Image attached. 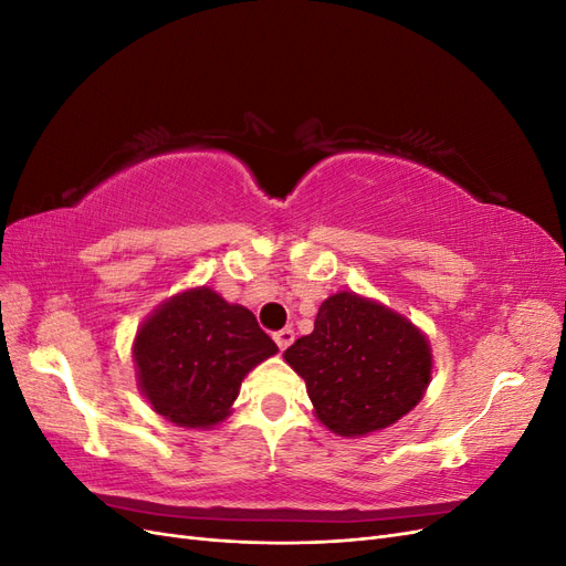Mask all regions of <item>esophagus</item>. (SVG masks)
<instances>
[{
	"label": "esophagus",
	"instance_id": "34e87169",
	"mask_svg": "<svg viewBox=\"0 0 566 566\" xmlns=\"http://www.w3.org/2000/svg\"><path fill=\"white\" fill-rule=\"evenodd\" d=\"M273 339H276L279 349H287L295 342V331L293 328H283L279 333H273Z\"/></svg>",
	"mask_w": 566,
	"mask_h": 566
}]
</instances>
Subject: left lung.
<instances>
[{
	"instance_id": "1",
	"label": "left lung",
	"mask_w": 566,
	"mask_h": 566,
	"mask_svg": "<svg viewBox=\"0 0 566 566\" xmlns=\"http://www.w3.org/2000/svg\"><path fill=\"white\" fill-rule=\"evenodd\" d=\"M314 416L337 437H366L413 410L432 380V347L413 321L356 293L321 304L314 331L283 352Z\"/></svg>"
}]
</instances>
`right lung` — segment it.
<instances>
[{
  "label": "right lung",
  "mask_w": 566,
  "mask_h": 566,
  "mask_svg": "<svg viewBox=\"0 0 566 566\" xmlns=\"http://www.w3.org/2000/svg\"><path fill=\"white\" fill-rule=\"evenodd\" d=\"M279 352L250 310L208 285L188 287L153 310L136 331V385L158 416L212 430L231 416L245 375Z\"/></svg>",
  "instance_id": "obj_1"
}]
</instances>
